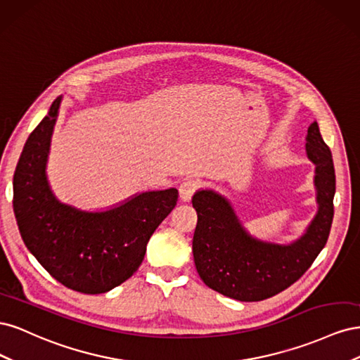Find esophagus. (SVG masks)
I'll return each mask as SVG.
<instances>
[{"mask_svg": "<svg viewBox=\"0 0 360 360\" xmlns=\"http://www.w3.org/2000/svg\"><path fill=\"white\" fill-rule=\"evenodd\" d=\"M198 188H200V183L197 180H184L179 188L180 198L183 201H191L192 197H193V193L198 191Z\"/></svg>", "mask_w": 360, "mask_h": 360, "instance_id": "1", "label": "esophagus"}]
</instances>
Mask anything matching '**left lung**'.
<instances>
[{
	"instance_id": "1",
	"label": "left lung",
	"mask_w": 360,
	"mask_h": 360,
	"mask_svg": "<svg viewBox=\"0 0 360 360\" xmlns=\"http://www.w3.org/2000/svg\"><path fill=\"white\" fill-rule=\"evenodd\" d=\"M307 156L315 165L319 210L304 233L288 245L250 236L224 195L212 189L195 192L192 205L198 222L192 252L207 287L236 300L258 302L284 291L311 267L328 242L335 197L333 159L317 122L308 127Z\"/></svg>"
}]
</instances>
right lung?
I'll return each instance as SVG.
<instances>
[{
  "mask_svg": "<svg viewBox=\"0 0 360 360\" xmlns=\"http://www.w3.org/2000/svg\"><path fill=\"white\" fill-rule=\"evenodd\" d=\"M63 96L32 130L13 176V212L30 252L63 285L85 294L123 284L141 266L147 243L177 204L179 191H148L102 212H85L53 195L46 163Z\"/></svg>",
  "mask_w": 360,
  "mask_h": 360,
  "instance_id": "add662e5",
  "label": "right lung"
}]
</instances>
